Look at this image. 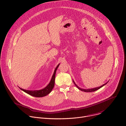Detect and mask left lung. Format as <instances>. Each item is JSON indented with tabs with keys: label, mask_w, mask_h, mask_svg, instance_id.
I'll return each instance as SVG.
<instances>
[{
	"label": "left lung",
	"mask_w": 126,
	"mask_h": 126,
	"mask_svg": "<svg viewBox=\"0 0 126 126\" xmlns=\"http://www.w3.org/2000/svg\"><path fill=\"white\" fill-rule=\"evenodd\" d=\"M73 82H74L75 85L80 90L82 91H84V92H94V91H96V90H98V89H100L101 88H102L103 86H104V85H105L108 83V82H107V83H106L103 84V85H102V86H100V87H96V88H91V89H85L80 88V87H79L75 84V83L74 82V81L73 80Z\"/></svg>",
	"instance_id": "left-lung-1"
}]
</instances>
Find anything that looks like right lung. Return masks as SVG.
Listing matches in <instances>:
<instances>
[{"label":"right lung","mask_w":126,"mask_h":126,"mask_svg":"<svg viewBox=\"0 0 126 126\" xmlns=\"http://www.w3.org/2000/svg\"><path fill=\"white\" fill-rule=\"evenodd\" d=\"M59 65L60 64H59L56 67L54 70V72L53 75H52V78L50 80V82L48 84V85L46 87H45L44 88L39 90H25L20 87L19 88L24 92L27 93L28 94L31 96H32L35 97H42L48 95L51 92L53 88H54V86L56 72Z\"/></svg>","instance_id":"1"}]
</instances>
